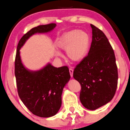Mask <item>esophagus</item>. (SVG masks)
<instances>
[{"instance_id": "34e87169", "label": "esophagus", "mask_w": 130, "mask_h": 130, "mask_svg": "<svg viewBox=\"0 0 130 130\" xmlns=\"http://www.w3.org/2000/svg\"><path fill=\"white\" fill-rule=\"evenodd\" d=\"M69 72H70V74L71 77H73V69H69Z\"/></svg>"}]
</instances>
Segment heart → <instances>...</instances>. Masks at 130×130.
Instances as JSON below:
<instances>
[{
	"label": "heart",
	"mask_w": 130,
	"mask_h": 130,
	"mask_svg": "<svg viewBox=\"0 0 130 130\" xmlns=\"http://www.w3.org/2000/svg\"><path fill=\"white\" fill-rule=\"evenodd\" d=\"M56 47L66 52L68 59L73 62L83 61L88 55L91 46V39L87 33L80 30H72L64 33L56 41ZM60 57L58 52H55Z\"/></svg>",
	"instance_id": "heart-1"
}]
</instances>
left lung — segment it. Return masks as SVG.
<instances>
[{
    "instance_id": "obj_1",
    "label": "left lung",
    "mask_w": 130,
    "mask_h": 130,
    "mask_svg": "<svg viewBox=\"0 0 130 130\" xmlns=\"http://www.w3.org/2000/svg\"><path fill=\"white\" fill-rule=\"evenodd\" d=\"M92 42L88 55L76 65L73 78L80 83V100L85 108L95 110L113 99L118 84L115 56L105 34L92 24Z\"/></svg>"
}]
</instances>
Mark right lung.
<instances>
[{"label": "right lung", "mask_w": 130, "mask_h": 130, "mask_svg": "<svg viewBox=\"0 0 130 130\" xmlns=\"http://www.w3.org/2000/svg\"><path fill=\"white\" fill-rule=\"evenodd\" d=\"M55 27V24H50L37 26L28 31L19 41L15 61L19 97L33 114L43 118L55 115L60 108L63 90L70 78L69 68H57L48 63L40 70H30L23 64L20 50L33 35L47 34Z\"/></svg>", "instance_id": "1"}]
</instances>
